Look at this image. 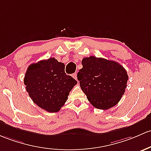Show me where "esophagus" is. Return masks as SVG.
Returning a JSON list of instances; mask_svg holds the SVG:
<instances>
[{"instance_id":"34e87169","label":"esophagus","mask_w":151,"mask_h":151,"mask_svg":"<svg viewBox=\"0 0 151 151\" xmlns=\"http://www.w3.org/2000/svg\"><path fill=\"white\" fill-rule=\"evenodd\" d=\"M72 77L74 79H77V73H74V74H72Z\"/></svg>"}]
</instances>
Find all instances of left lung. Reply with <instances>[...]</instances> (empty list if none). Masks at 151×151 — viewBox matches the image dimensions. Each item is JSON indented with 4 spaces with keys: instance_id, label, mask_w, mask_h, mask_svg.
I'll return each instance as SVG.
<instances>
[{
    "instance_id": "1",
    "label": "left lung",
    "mask_w": 151,
    "mask_h": 151,
    "mask_svg": "<svg viewBox=\"0 0 151 151\" xmlns=\"http://www.w3.org/2000/svg\"><path fill=\"white\" fill-rule=\"evenodd\" d=\"M77 79L89 102L100 110L117 105L125 93L128 79L124 67L114 61L94 56L84 58Z\"/></svg>"
}]
</instances>
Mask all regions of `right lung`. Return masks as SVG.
Instances as JSON below:
<instances>
[{
  "instance_id": "obj_1",
  "label": "right lung",
  "mask_w": 151,
  "mask_h": 151,
  "mask_svg": "<svg viewBox=\"0 0 151 151\" xmlns=\"http://www.w3.org/2000/svg\"><path fill=\"white\" fill-rule=\"evenodd\" d=\"M65 65L55 58L31 64L24 77V84L34 103L49 112H57L68 99L77 82L64 72Z\"/></svg>"
}]
</instances>
